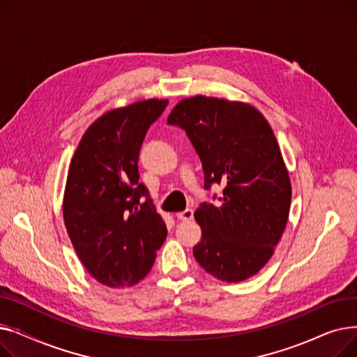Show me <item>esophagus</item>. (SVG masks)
<instances>
[{
	"instance_id": "obj_1",
	"label": "esophagus",
	"mask_w": 357,
	"mask_h": 357,
	"mask_svg": "<svg viewBox=\"0 0 357 357\" xmlns=\"http://www.w3.org/2000/svg\"><path fill=\"white\" fill-rule=\"evenodd\" d=\"M176 217L182 221H191L194 218V211L192 210H185L182 213H178Z\"/></svg>"
}]
</instances>
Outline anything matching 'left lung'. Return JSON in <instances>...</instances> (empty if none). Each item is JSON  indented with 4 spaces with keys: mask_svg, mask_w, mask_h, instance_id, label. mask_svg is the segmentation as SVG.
I'll list each match as a JSON object with an SVG mask.
<instances>
[{
    "mask_svg": "<svg viewBox=\"0 0 357 357\" xmlns=\"http://www.w3.org/2000/svg\"><path fill=\"white\" fill-rule=\"evenodd\" d=\"M182 127L199 155L205 188L224 186L218 204L194 217L201 240L194 256L222 282H241L271 260L287 227L291 179L273 130L249 102L194 96L167 117Z\"/></svg>",
    "mask_w": 357,
    "mask_h": 357,
    "instance_id": "left-lung-1",
    "label": "left lung"
}]
</instances>
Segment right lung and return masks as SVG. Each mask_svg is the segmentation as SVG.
I'll list each match as a JSON object with an SVG mask.
<instances>
[{"mask_svg":"<svg viewBox=\"0 0 357 357\" xmlns=\"http://www.w3.org/2000/svg\"><path fill=\"white\" fill-rule=\"evenodd\" d=\"M166 105L149 98L107 111L86 128L69 165L65 226L85 269L109 288L139 284L167 234L137 166L146 131Z\"/></svg>","mask_w":357,"mask_h":357,"instance_id":"obj_1","label":"right lung"}]
</instances>
